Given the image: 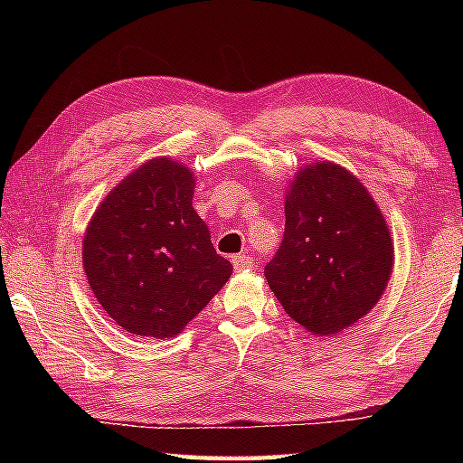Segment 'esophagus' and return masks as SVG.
<instances>
[{
  "label": "esophagus",
  "mask_w": 463,
  "mask_h": 463,
  "mask_svg": "<svg viewBox=\"0 0 463 463\" xmlns=\"http://www.w3.org/2000/svg\"><path fill=\"white\" fill-rule=\"evenodd\" d=\"M232 265H234V269H237V271H249V269H253L255 261L250 260V257H247V255H234L232 257Z\"/></svg>",
  "instance_id": "obj_1"
}]
</instances>
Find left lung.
<instances>
[{
    "instance_id": "8db88e82",
    "label": "left lung",
    "mask_w": 463,
    "mask_h": 463,
    "mask_svg": "<svg viewBox=\"0 0 463 463\" xmlns=\"http://www.w3.org/2000/svg\"><path fill=\"white\" fill-rule=\"evenodd\" d=\"M394 247L370 192L331 161L302 167L286 194V232L265 279L286 315L336 335L370 312L392 276Z\"/></svg>"
}]
</instances>
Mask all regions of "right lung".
<instances>
[{
  "label": "right lung",
  "mask_w": 463,
  "mask_h": 463,
  "mask_svg": "<svg viewBox=\"0 0 463 463\" xmlns=\"http://www.w3.org/2000/svg\"><path fill=\"white\" fill-rule=\"evenodd\" d=\"M190 167L155 156L93 213L83 269L101 308L135 336L167 339L218 294L232 273L192 206Z\"/></svg>",
  "instance_id": "obj_1"
}]
</instances>
